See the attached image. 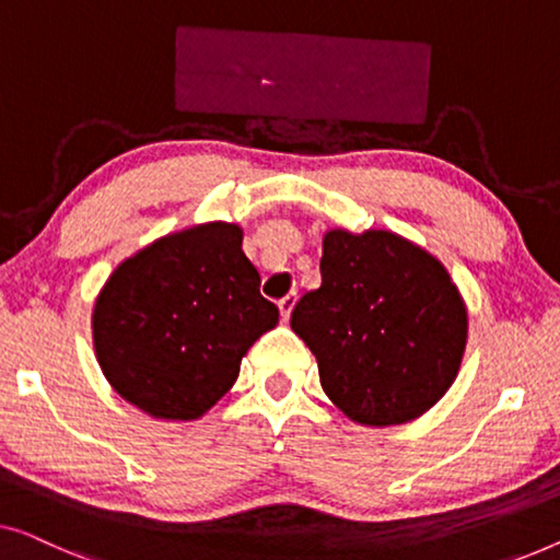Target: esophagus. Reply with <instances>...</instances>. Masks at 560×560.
Masks as SVG:
<instances>
[{
  "mask_svg": "<svg viewBox=\"0 0 560 560\" xmlns=\"http://www.w3.org/2000/svg\"><path fill=\"white\" fill-rule=\"evenodd\" d=\"M295 300H298V293L293 290V293H288L285 298L282 300H278V307H280V315H282V320H288L290 318V313H293V305H295Z\"/></svg>",
  "mask_w": 560,
  "mask_h": 560,
  "instance_id": "34e87169",
  "label": "esophagus"
}]
</instances>
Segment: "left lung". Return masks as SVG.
Returning <instances> with one entry per match:
<instances>
[{
    "mask_svg": "<svg viewBox=\"0 0 560 560\" xmlns=\"http://www.w3.org/2000/svg\"><path fill=\"white\" fill-rule=\"evenodd\" d=\"M320 278L290 326L318 361L328 399L366 427L432 409L467 346V307L447 267L394 232L330 230Z\"/></svg>",
    "mask_w": 560,
    "mask_h": 560,
    "instance_id": "left-lung-1",
    "label": "left lung"
}]
</instances>
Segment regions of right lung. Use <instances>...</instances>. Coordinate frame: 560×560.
Masks as SVG:
<instances>
[{"mask_svg":"<svg viewBox=\"0 0 560 560\" xmlns=\"http://www.w3.org/2000/svg\"><path fill=\"white\" fill-rule=\"evenodd\" d=\"M278 318L242 253L240 226L207 222L151 242L113 270L93 307L95 359L128 404L191 421L230 392L242 355Z\"/></svg>","mask_w":560,"mask_h":560,"instance_id":"obj_1","label":"right lung"}]
</instances>
